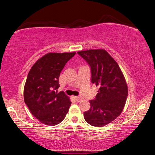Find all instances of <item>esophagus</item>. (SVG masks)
<instances>
[{
	"label": "esophagus",
	"mask_w": 155,
	"mask_h": 155,
	"mask_svg": "<svg viewBox=\"0 0 155 155\" xmlns=\"http://www.w3.org/2000/svg\"><path fill=\"white\" fill-rule=\"evenodd\" d=\"M75 99H76V101H77V102H80V101H82V100H83V98L82 96H76L75 97Z\"/></svg>",
	"instance_id": "esophagus-1"
}]
</instances>
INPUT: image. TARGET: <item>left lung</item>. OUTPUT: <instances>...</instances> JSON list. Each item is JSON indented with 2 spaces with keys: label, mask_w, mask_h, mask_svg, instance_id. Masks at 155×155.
Instances as JSON below:
<instances>
[{
  "label": "left lung",
  "mask_w": 155,
  "mask_h": 155,
  "mask_svg": "<svg viewBox=\"0 0 155 155\" xmlns=\"http://www.w3.org/2000/svg\"><path fill=\"white\" fill-rule=\"evenodd\" d=\"M77 53L87 63L91 83L99 87L91 108L84 112L88 124L104 127L121 114L128 96L125 78L117 62L103 49L79 51Z\"/></svg>",
  "instance_id": "8db88e82"
}]
</instances>
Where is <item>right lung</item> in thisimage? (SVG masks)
Instances as JSON below:
<instances>
[{
  "label": "right lung",
  "mask_w": 155,
  "mask_h": 155,
  "mask_svg": "<svg viewBox=\"0 0 155 155\" xmlns=\"http://www.w3.org/2000/svg\"><path fill=\"white\" fill-rule=\"evenodd\" d=\"M76 52L48 53L36 61L28 72L25 85V103L41 123L59 124L65 118L71 102L63 92L57 93L59 78L66 63Z\"/></svg>",
  "instance_id": "add662e5"
}]
</instances>
